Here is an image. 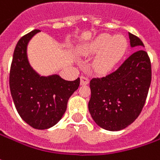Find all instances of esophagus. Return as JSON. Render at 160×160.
Segmentation results:
<instances>
[{"instance_id": "obj_1", "label": "esophagus", "mask_w": 160, "mask_h": 160, "mask_svg": "<svg viewBox=\"0 0 160 160\" xmlns=\"http://www.w3.org/2000/svg\"><path fill=\"white\" fill-rule=\"evenodd\" d=\"M88 82H89V80H88L87 77H84V76H81L80 77V85L81 86L87 85V84H88Z\"/></svg>"}]
</instances>
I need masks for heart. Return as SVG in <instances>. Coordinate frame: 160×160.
I'll use <instances>...</instances> for the list:
<instances>
[{
	"label": "heart",
	"mask_w": 160,
	"mask_h": 160,
	"mask_svg": "<svg viewBox=\"0 0 160 160\" xmlns=\"http://www.w3.org/2000/svg\"><path fill=\"white\" fill-rule=\"evenodd\" d=\"M128 43L122 36L102 34L82 48L84 55L97 54L92 69L98 74H107L115 69L127 50Z\"/></svg>",
	"instance_id": "b5f03b06"
}]
</instances>
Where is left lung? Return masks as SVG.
I'll return each instance as SVG.
<instances>
[{"mask_svg":"<svg viewBox=\"0 0 160 160\" xmlns=\"http://www.w3.org/2000/svg\"><path fill=\"white\" fill-rule=\"evenodd\" d=\"M131 47L137 50L115 72L92 79L88 111L94 122L108 131L126 128L141 114L151 81V64L144 45L129 33Z\"/></svg>","mask_w":160,"mask_h":160,"instance_id":"8db88e82","label":"left lung"}]
</instances>
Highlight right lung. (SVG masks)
Returning <instances> with one entry per match:
<instances>
[{
    "instance_id": "obj_1",
    "label": "right lung",
    "mask_w": 160,
    "mask_h": 160,
    "mask_svg": "<svg viewBox=\"0 0 160 160\" xmlns=\"http://www.w3.org/2000/svg\"><path fill=\"white\" fill-rule=\"evenodd\" d=\"M35 29L18 40L10 72V88L18 115L38 130L49 129L62 119L70 97L80 86V78L63 80L57 74L42 76L35 71L28 57V45L39 33Z\"/></svg>"
}]
</instances>
